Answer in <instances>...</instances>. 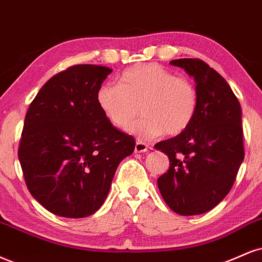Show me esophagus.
I'll list each match as a JSON object with an SVG mask.
<instances>
[{"label": "esophagus", "instance_id": "1", "mask_svg": "<svg viewBox=\"0 0 262 262\" xmlns=\"http://www.w3.org/2000/svg\"><path fill=\"white\" fill-rule=\"evenodd\" d=\"M147 150H149V146H147L145 143H143V141L138 140L137 143H135V149H134L135 152H145V151Z\"/></svg>", "mask_w": 262, "mask_h": 262}]
</instances>
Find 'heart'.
I'll return each instance as SVG.
<instances>
[{"instance_id": "b5f03b06", "label": "heart", "mask_w": 262, "mask_h": 262, "mask_svg": "<svg viewBox=\"0 0 262 262\" xmlns=\"http://www.w3.org/2000/svg\"><path fill=\"white\" fill-rule=\"evenodd\" d=\"M101 112L113 127L124 129L140 107V118L128 127L132 134L147 141L187 130L199 107L195 85L155 63L124 71L119 85L103 84L96 93Z\"/></svg>"}]
</instances>
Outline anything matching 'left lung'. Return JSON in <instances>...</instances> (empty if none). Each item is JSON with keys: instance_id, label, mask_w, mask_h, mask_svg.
Masks as SVG:
<instances>
[{"instance_id": "1", "label": "left lung", "mask_w": 262, "mask_h": 262, "mask_svg": "<svg viewBox=\"0 0 262 262\" xmlns=\"http://www.w3.org/2000/svg\"><path fill=\"white\" fill-rule=\"evenodd\" d=\"M169 64L194 77L199 107L187 130L155 145L169 159L157 185L172 211L200 215L225 199L244 159L241 103L228 83L201 59L181 58Z\"/></svg>"}]
</instances>
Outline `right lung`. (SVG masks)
Returning <instances> with one entry per match:
<instances>
[{"instance_id": "right-lung-1", "label": "right lung", "mask_w": 262, "mask_h": 262, "mask_svg": "<svg viewBox=\"0 0 262 262\" xmlns=\"http://www.w3.org/2000/svg\"><path fill=\"white\" fill-rule=\"evenodd\" d=\"M111 72L72 66L47 80L28 108L18 149L24 181L57 216L96 212L119 162L134 151V138L113 127L97 105V90Z\"/></svg>"}]
</instances>
